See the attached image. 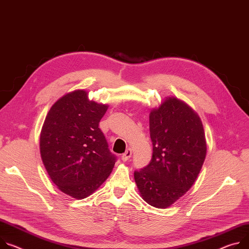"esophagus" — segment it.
Masks as SVG:
<instances>
[{"label": "esophagus", "instance_id": "1", "mask_svg": "<svg viewBox=\"0 0 249 249\" xmlns=\"http://www.w3.org/2000/svg\"><path fill=\"white\" fill-rule=\"evenodd\" d=\"M131 156H132V150L129 148V149L126 150V152H125L124 154H122L121 159H122L124 162H126V161H128V160L130 159Z\"/></svg>", "mask_w": 249, "mask_h": 249}]
</instances>
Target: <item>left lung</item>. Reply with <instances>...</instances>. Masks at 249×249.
Segmentation results:
<instances>
[{"label": "left lung", "instance_id": "8db88e82", "mask_svg": "<svg viewBox=\"0 0 249 249\" xmlns=\"http://www.w3.org/2000/svg\"><path fill=\"white\" fill-rule=\"evenodd\" d=\"M149 118L152 159L134 178L147 203L167 209L196 182L207 156L206 135L197 113L173 96L153 108Z\"/></svg>", "mask_w": 249, "mask_h": 249}]
</instances>
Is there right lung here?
<instances>
[{
  "label": "right lung",
  "mask_w": 249,
  "mask_h": 249,
  "mask_svg": "<svg viewBox=\"0 0 249 249\" xmlns=\"http://www.w3.org/2000/svg\"><path fill=\"white\" fill-rule=\"evenodd\" d=\"M107 109L77 89L55 101L44 119L42 163L57 189L76 199L93 194L114 168L116 157L98 127Z\"/></svg>",
  "instance_id": "right-lung-1"
}]
</instances>
